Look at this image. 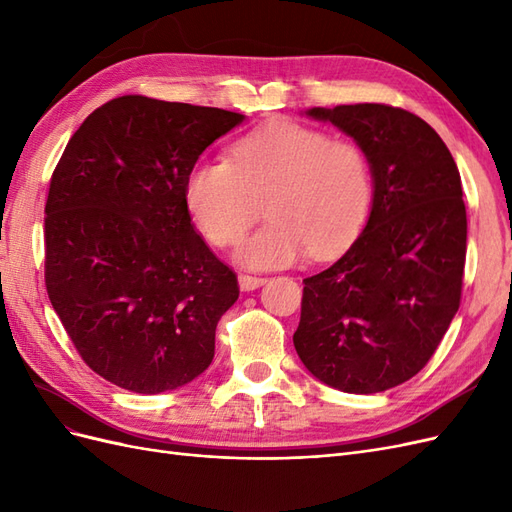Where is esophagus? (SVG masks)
Segmentation results:
<instances>
[{
  "label": "esophagus",
  "mask_w": 512,
  "mask_h": 512,
  "mask_svg": "<svg viewBox=\"0 0 512 512\" xmlns=\"http://www.w3.org/2000/svg\"><path fill=\"white\" fill-rule=\"evenodd\" d=\"M262 284H267V277H260V275H247V273H241V275H239V288H241L243 292L256 290V288H260Z\"/></svg>",
  "instance_id": "34e87169"
}]
</instances>
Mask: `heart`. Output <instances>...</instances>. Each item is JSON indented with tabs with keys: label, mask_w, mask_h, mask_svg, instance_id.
<instances>
[{
	"label": "heart",
	"mask_w": 512,
	"mask_h": 512,
	"mask_svg": "<svg viewBox=\"0 0 512 512\" xmlns=\"http://www.w3.org/2000/svg\"><path fill=\"white\" fill-rule=\"evenodd\" d=\"M185 207L215 247L235 245L260 218L269 224L237 252L243 267H286L312 252L342 254L359 235L374 198L363 147L292 121H271L232 147V162L190 168Z\"/></svg>",
	"instance_id": "b5f03b06"
}]
</instances>
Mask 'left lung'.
<instances>
[{
	"instance_id": "obj_1",
	"label": "left lung",
	"mask_w": 512,
	"mask_h": 512,
	"mask_svg": "<svg viewBox=\"0 0 512 512\" xmlns=\"http://www.w3.org/2000/svg\"><path fill=\"white\" fill-rule=\"evenodd\" d=\"M305 115L363 147L374 198L350 250L303 280L292 342L320 382L380 393L427 365L459 309L468 239L461 177L438 132L404 108L339 104Z\"/></svg>"
}]
</instances>
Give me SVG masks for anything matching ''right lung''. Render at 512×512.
<instances>
[{
    "instance_id": "add662e5",
    "label": "right lung",
    "mask_w": 512,
    "mask_h": 512,
    "mask_svg": "<svg viewBox=\"0 0 512 512\" xmlns=\"http://www.w3.org/2000/svg\"><path fill=\"white\" fill-rule=\"evenodd\" d=\"M245 115L121 96L74 132L46 198L44 280L83 361L121 389L175 391L239 299L185 207L190 168Z\"/></svg>"
}]
</instances>
